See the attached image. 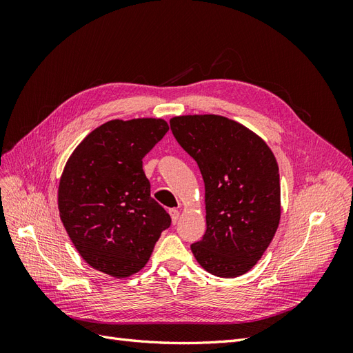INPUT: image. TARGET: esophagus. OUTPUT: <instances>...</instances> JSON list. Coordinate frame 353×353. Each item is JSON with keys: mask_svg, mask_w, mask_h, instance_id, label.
<instances>
[{"mask_svg": "<svg viewBox=\"0 0 353 353\" xmlns=\"http://www.w3.org/2000/svg\"><path fill=\"white\" fill-rule=\"evenodd\" d=\"M169 215H170V218H172V222H174V223H176V222H178V219H179V215H181V213H179V210H178V209H170V210H169Z\"/></svg>", "mask_w": 353, "mask_h": 353, "instance_id": "obj_1", "label": "esophagus"}]
</instances>
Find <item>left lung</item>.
<instances>
[{
  "label": "left lung",
  "instance_id": "left-lung-1",
  "mask_svg": "<svg viewBox=\"0 0 353 353\" xmlns=\"http://www.w3.org/2000/svg\"><path fill=\"white\" fill-rule=\"evenodd\" d=\"M205 181L206 232L191 244L203 270L234 279L250 271L272 241L281 216L279 163L259 135L218 114L169 121Z\"/></svg>",
  "mask_w": 353,
  "mask_h": 353
}]
</instances>
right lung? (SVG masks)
<instances>
[{"mask_svg": "<svg viewBox=\"0 0 353 353\" xmlns=\"http://www.w3.org/2000/svg\"><path fill=\"white\" fill-rule=\"evenodd\" d=\"M168 130V122L156 117L109 121L68 159L57 191L60 219L94 270L114 279L138 272L170 225L143 170L144 156Z\"/></svg>", "mask_w": 353, "mask_h": 353, "instance_id": "1", "label": "right lung"}]
</instances>
